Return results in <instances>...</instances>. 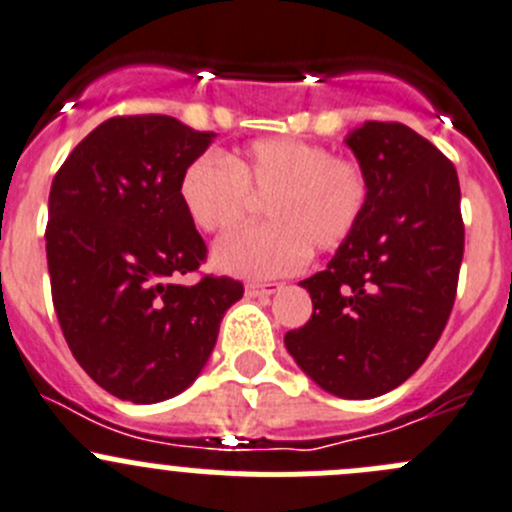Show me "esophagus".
<instances>
[{
	"instance_id": "1",
	"label": "esophagus",
	"mask_w": 512,
	"mask_h": 512,
	"mask_svg": "<svg viewBox=\"0 0 512 512\" xmlns=\"http://www.w3.org/2000/svg\"><path fill=\"white\" fill-rule=\"evenodd\" d=\"M284 289V284H248L246 286V294L251 296V299H269V296L279 294V291Z\"/></svg>"
}]
</instances>
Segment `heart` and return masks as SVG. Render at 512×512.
<instances>
[{"label":"heart","instance_id":"heart-1","mask_svg":"<svg viewBox=\"0 0 512 512\" xmlns=\"http://www.w3.org/2000/svg\"><path fill=\"white\" fill-rule=\"evenodd\" d=\"M178 198L206 233L238 226L251 198L264 201V226L241 228L213 248V266L241 279L299 271L316 251L342 246L362 221L369 178L352 158L294 138L256 140L226 158L206 153L180 173Z\"/></svg>","mask_w":512,"mask_h":512}]
</instances>
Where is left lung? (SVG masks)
Here are the masks:
<instances>
[{
	"label": "left lung",
	"mask_w": 512,
	"mask_h": 512,
	"mask_svg": "<svg viewBox=\"0 0 512 512\" xmlns=\"http://www.w3.org/2000/svg\"><path fill=\"white\" fill-rule=\"evenodd\" d=\"M344 143L369 178L357 231L301 281L311 319L286 349L324 392L372 399L410 379L440 339L465 251L457 170L402 123L359 125Z\"/></svg>",
	"instance_id": "8db88e82"
}]
</instances>
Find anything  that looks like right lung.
Segmentation results:
<instances>
[{
    "mask_svg": "<svg viewBox=\"0 0 512 512\" xmlns=\"http://www.w3.org/2000/svg\"><path fill=\"white\" fill-rule=\"evenodd\" d=\"M213 138L170 115L110 118L52 180L45 241L62 334L102 389L135 405L196 382L243 296L228 276L178 284L206 259L180 173Z\"/></svg>",
    "mask_w": 512,
    "mask_h": 512,
    "instance_id": "right-lung-1",
    "label": "right lung"
}]
</instances>
